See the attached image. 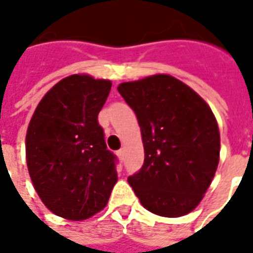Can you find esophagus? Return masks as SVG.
Masks as SVG:
<instances>
[{
  "instance_id": "obj_1",
  "label": "esophagus",
  "mask_w": 253,
  "mask_h": 253,
  "mask_svg": "<svg viewBox=\"0 0 253 253\" xmlns=\"http://www.w3.org/2000/svg\"><path fill=\"white\" fill-rule=\"evenodd\" d=\"M116 154H118V157H119V160H121V161H123V160H125V152H123V150H118V152H116Z\"/></svg>"
}]
</instances>
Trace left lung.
<instances>
[{"label":"left lung","mask_w":253,"mask_h":253,"mask_svg":"<svg viewBox=\"0 0 253 253\" xmlns=\"http://www.w3.org/2000/svg\"><path fill=\"white\" fill-rule=\"evenodd\" d=\"M119 93L137 115L145 161L128 184L146 210L161 217L192 211L219 161V130L210 107L168 74L123 83Z\"/></svg>","instance_id":"left-lung-1"}]
</instances>
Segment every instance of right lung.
I'll return each instance as SVG.
<instances>
[{"mask_svg": "<svg viewBox=\"0 0 253 253\" xmlns=\"http://www.w3.org/2000/svg\"><path fill=\"white\" fill-rule=\"evenodd\" d=\"M111 81L73 74L41 100L25 138L31 180L46 207L83 221L103 210L118 180V159L107 149L97 116Z\"/></svg>", "mask_w": 253, "mask_h": 253, "instance_id": "add662e5", "label": "right lung"}]
</instances>
